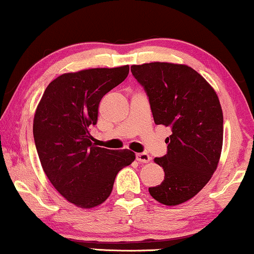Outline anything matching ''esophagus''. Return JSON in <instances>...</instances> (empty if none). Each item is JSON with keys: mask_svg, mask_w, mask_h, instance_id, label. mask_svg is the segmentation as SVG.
<instances>
[{"mask_svg": "<svg viewBox=\"0 0 254 254\" xmlns=\"http://www.w3.org/2000/svg\"><path fill=\"white\" fill-rule=\"evenodd\" d=\"M150 156H149L147 152H138L136 154V161L141 163H148L150 162Z\"/></svg>", "mask_w": 254, "mask_h": 254, "instance_id": "obj_1", "label": "esophagus"}]
</instances>
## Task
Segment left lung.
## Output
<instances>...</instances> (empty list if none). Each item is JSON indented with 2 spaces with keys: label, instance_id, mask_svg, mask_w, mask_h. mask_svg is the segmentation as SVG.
<instances>
[{
  "label": "left lung",
  "instance_id": "left-lung-1",
  "mask_svg": "<svg viewBox=\"0 0 254 254\" xmlns=\"http://www.w3.org/2000/svg\"><path fill=\"white\" fill-rule=\"evenodd\" d=\"M130 70L147 93L155 124L172 131L166 155L155 158L164 180L149 193L165 206H177L196 195L217 168L223 143L220 100L189 65L151 62Z\"/></svg>",
  "mask_w": 254,
  "mask_h": 254
}]
</instances>
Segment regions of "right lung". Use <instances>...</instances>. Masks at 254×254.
Wrapping results in <instances>:
<instances>
[{
	"label": "right lung",
	"mask_w": 254,
	"mask_h": 254,
	"mask_svg": "<svg viewBox=\"0 0 254 254\" xmlns=\"http://www.w3.org/2000/svg\"><path fill=\"white\" fill-rule=\"evenodd\" d=\"M129 67L68 72L45 90L33 120V137L47 178L69 202L81 208L103 203L118 172L134 162L128 149L110 150L92 143L100 100L128 76Z\"/></svg>",
	"instance_id": "obj_1"
}]
</instances>
